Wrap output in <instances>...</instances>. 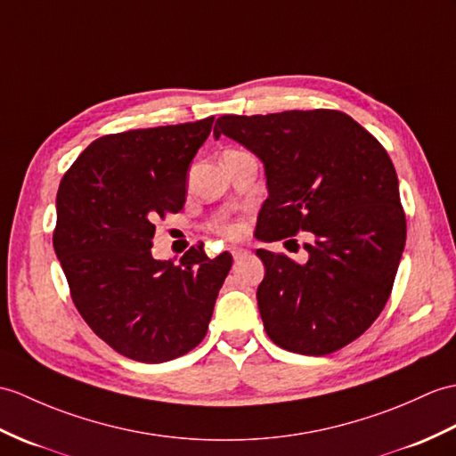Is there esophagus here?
<instances>
[{
    "instance_id": "1",
    "label": "esophagus",
    "mask_w": 456,
    "mask_h": 456,
    "mask_svg": "<svg viewBox=\"0 0 456 456\" xmlns=\"http://www.w3.org/2000/svg\"><path fill=\"white\" fill-rule=\"evenodd\" d=\"M231 254H232V258H235V262H239L240 258L248 256V250L242 248V247H232V248H231Z\"/></svg>"
}]
</instances>
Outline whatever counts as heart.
I'll return each mask as SVG.
<instances>
[{
	"instance_id": "b5f03b06",
	"label": "heart",
	"mask_w": 456,
	"mask_h": 456,
	"mask_svg": "<svg viewBox=\"0 0 456 456\" xmlns=\"http://www.w3.org/2000/svg\"><path fill=\"white\" fill-rule=\"evenodd\" d=\"M216 229L227 239H235L240 235V225L232 224V221H221V224L216 225Z\"/></svg>"
}]
</instances>
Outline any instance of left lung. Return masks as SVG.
<instances>
[{"instance_id": "obj_1", "label": "left lung", "mask_w": 456, "mask_h": 456, "mask_svg": "<svg viewBox=\"0 0 456 456\" xmlns=\"http://www.w3.org/2000/svg\"><path fill=\"white\" fill-rule=\"evenodd\" d=\"M264 165L260 240L311 231L309 260L258 248L266 276L256 299L273 344L326 355L354 342L388 301L406 245L398 176L385 147L340 110L221 116L214 135Z\"/></svg>"}]
</instances>
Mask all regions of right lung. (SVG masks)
Returning <instances> with one entry per match:
<instances>
[{
	"instance_id": "add662e5",
	"label": "right lung",
	"mask_w": 456,
	"mask_h": 456,
	"mask_svg": "<svg viewBox=\"0 0 456 456\" xmlns=\"http://www.w3.org/2000/svg\"><path fill=\"white\" fill-rule=\"evenodd\" d=\"M209 118L102 135L63 175L54 250L79 314L116 352L163 363L204 340L227 252L190 248L178 266L151 256L155 219L186 200V173Z\"/></svg>"
}]
</instances>
